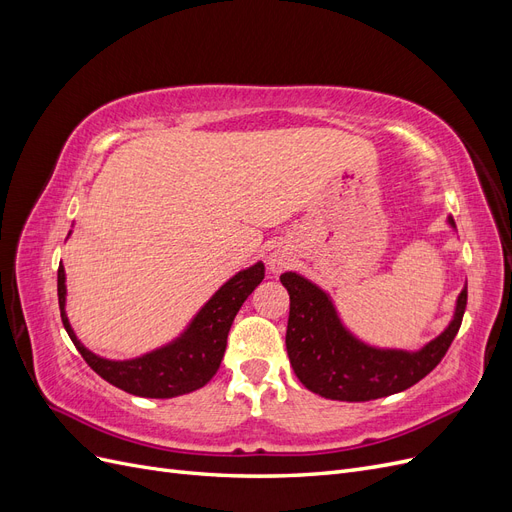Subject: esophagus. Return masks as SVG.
<instances>
[{
  "label": "esophagus",
  "mask_w": 512,
  "mask_h": 512,
  "mask_svg": "<svg viewBox=\"0 0 512 512\" xmlns=\"http://www.w3.org/2000/svg\"><path fill=\"white\" fill-rule=\"evenodd\" d=\"M286 265H288V260H286L282 254H273V256L269 258V267H271L273 273H280Z\"/></svg>",
  "instance_id": "1"
}]
</instances>
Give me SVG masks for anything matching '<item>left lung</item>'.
<instances>
[{"label":"left lung","mask_w":512,"mask_h":512,"mask_svg":"<svg viewBox=\"0 0 512 512\" xmlns=\"http://www.w3.org/2000/svg\"><path fill=\"white\" fill-rule=\"evenodd\" d=\"M280 280L290 294L286 350L294 374L312 393L337 401L378 399L423 380L451 348L468 305L466 286L453 322L423 350H378L342 327L331 299L318 286L297 273H282Z\"/></svg>","instance_id":"1"}]
</instances>
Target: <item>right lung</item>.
Returning a JSON list of instances; mask_svg holds the SVG:
<instances>
[{"mask_svg": "<svg viewBox=\"0 0 512 512\" xmlns=\"http://www.w3.org/2000/svg\"><path fill=\"white\" fill-rule=\"evenodd\" d=\"M262 280H265V265L262 262H256L254 267L239 271L213 294L211 301L200 309L198 316L192 320L190 329L177 342L132 361L100 359V356L89 352L76 339L64 312L66 275L61 265L57 269V297L61 322H64L72 344L100 378L111 382L117 389L138 397L168 399L192 393L215 376L226 350L230 324L235 320L243 301L250 297Z\"/></svg>", "mask_w": 512, "mask_h": 512, "instance_id": "obj_1", "label": "right lung"}]
</instances>
